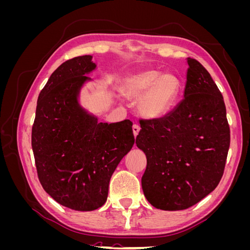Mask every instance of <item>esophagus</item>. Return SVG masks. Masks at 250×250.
I'll list each match as a JSON object with an SVG mask.
<instances>
[{"label": "esophagus", "mask_w": 250, "mask_h": 250, "mask_svg": "<svg viewBox=\"0 0 250 250\" xmlns=\"http://www.w3.org/2000/svg\"><path fill=\"white\" fill-rule=\"evenodd\" d=\"M140 126L138 125V124H134L133 126H132V131H133V134H134V137H137V135L139 134V132H140Z\"/></svg>", "instance_id": "34e87169"}]
</instances>
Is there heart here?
I'll use <instances>...</instances> for the list:
<instances>
[{"instance_id": "obj_1", "label": "heart", "mask_w": 250, "mask_h": 250, "mask_svg": "<svg viewBox=\"0 0 250 250\" xmlns=\"http://www.w3.org/2000/svg\"><path fill=\"white\" fill-rule=\"evenodd\" d=\"M177 77L160 71L147 70L133 74L126 79L124 92L129 98L138 99L141 116L147 120H160L168 116L176 106L180 95Z\"/></svg>"}]
</instances>
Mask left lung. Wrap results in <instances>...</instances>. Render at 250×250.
I'll use <instances>...</instances> for the list:
<instances>
[{"label":"left lung","instance_id":"obj_1","mask_svg":"<svg viewBox=\"0 0 250 250\" xmlns=\"http://www.w3.org/2000/svg\"><path fill=\"white\" fill-rule=\"evenodd\" d=\"M187 62L184 99L163 119L141 120L135 140L147 157L144 195L164 210L188 208L215 190L230 143L220 90L199 62Z\"/></svg>","mask_w":250,"mask_h":250}]
</instances>
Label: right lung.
Wrapping results in <instances>:
<instances>
[{"label":"right lung","mask_w":250,"mask_h":250,"mask_svg":"<svg viewBox=\"0 0 250 250\" xmlns=\"http://www.w3.org/2000/svg\"><path fill=\"white\" fill-rule=\"evenodd\" d=\"M84 55L53 72L37 100L31 144L37 175L62 206L88 211L106 202L112 173L134 144L132 122L102 123L79 103L96 63Z\"/></svg>","instance_id":"add662e5"}]
</instances>
